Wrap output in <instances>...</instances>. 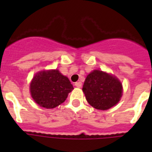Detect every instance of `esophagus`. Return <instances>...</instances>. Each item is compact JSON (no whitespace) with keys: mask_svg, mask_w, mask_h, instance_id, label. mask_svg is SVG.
Listing matches in <instances>:
<instances>
[{"mask_svg":"<svg viewBox=\"0 0 152 152\" xmlns=\"http://www.w3.org/2000/svg\"><path fill=\"white\" fill-rule=\"evenodd\" d=\"M75 86H76V88H81V86H82V83H81L80 81L76 82V83H75Z\"/></svg>","mask_w":152,"mask_h":152,"instance_id":"esophagus-1","label":"esophagus"}]
</instances>
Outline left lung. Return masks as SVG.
I'll return each mask as SVG.
<instances>
[{
    "label": "left lung",
    "mask_w": 152,
    "mask_h": 152,
    "mask_svg": "<svg viewBox=\"0 0 152 152\" xmlns=\"http://www.w3.org/2000/svg\"><path fill=\"white\" fill-rule=\"evenodd\" d=\"M83 91L94 108L106 110L118 103L122 96V84L111 74L94 70L85 79Z\"/></svg>",
    "instance_id": "obj_1"
}]
</instances>
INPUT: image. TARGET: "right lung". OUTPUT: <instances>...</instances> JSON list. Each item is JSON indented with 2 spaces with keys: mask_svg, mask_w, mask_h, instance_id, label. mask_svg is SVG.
Returning <instances> with one entry per match:
<instances>
[{
  "mask_svg": "<svg viewBox=\"0 0 152 152\" xmlns=\"http://www.w3.org/2000/svg\"><path fill=\"white\" fill-rule=\"evenodd\" d=\"M73 90V86L67 76L57 69L44 70L35 74L30 84L32 99L39 106L52 109L66 100Z\"/></svg>",
  "mask_w": 152,
  "mask_h": 152,
  "instance_id": "add662e5",
  "label": "right lung"
}]
</instances>
